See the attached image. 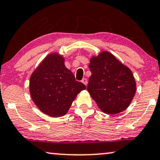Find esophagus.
<instances>
[{
  "label": "esophagus",
  "instance_id": "1",
  "mask_svg": "<svg viewBox=\"0 0 160 160\" xmlns=\"http://www.w3.org/2000/svg\"><path fill=\"white\" fill-rule=\"evenodd\" d=\"M82 82L83 83L84 85H86V86H87V84H88V80H87L86 78H83L82 80Z\"/></svg>",
  "mask_w": 160,
  "mask_h": 160
}]
</instances>
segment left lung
<instances>
[{
    "mask_svg": "<svg viewBox=\"0 0 160 160\" xmlns=\"http://www.w3.org/2000/svg\"><path fill=\"white\" fill-rule=\"evenodd\" d=\"M88 67L92 75L87 91L99 108L106 114H116L128 108L137 88L130 68L107 51L92 56Z\"/></svg>",
    "mask_w": 160,
    "mask_h": 160,
    "instance_id": "obj_1",
    "label": "left lung"
}]
</instances>
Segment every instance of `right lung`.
<instances>
[{
    "label": "right lung",
    "mask_w": 160,
    "mask_h": 160,
    "mask_svg": "<svg viewBox=\"0 0 160 160\" xmlns=\"http://www.w3.org/2000/svg\"><path fill=\"white\" fill-rule=\"evenodd\" d=\"M63 56L48 54L30 77L29 92L40 111L52 117L64 116L77 95L86 87L76 81L73 73L65 66Z\"/></svg>",
    "instance_id": "obj_1"
}]
</instances>
